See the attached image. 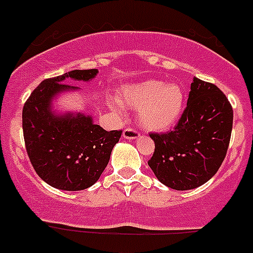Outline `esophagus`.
<instances>
[{
  "label": "esophagus",
  "mask_w": 253,
  "mask_h": 253,
  "mask_svg": "<svg viewBox=\"0 0 253 253\" xmlns=\"http://www.w3.org/2000/svg\"><path fill=\"white\" fill-rule=\"evenodd\" d=\"M122 136H124V138L126 139H136L139 137V133L137 129L132 128V127H127V128H125Z\"/></svg>",
  "instance_id": "obj_1"
}]
</instances>
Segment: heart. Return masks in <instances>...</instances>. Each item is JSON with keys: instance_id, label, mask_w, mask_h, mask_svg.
<instances>
[{"instance_id": "obj_1", "label": "heart", "mask_w": 253, "mask_h": 253, "mask_svg": "<svg viewBox=\"0 0 253 253\" xmlns=\"http://www.w3.org/2000/svg\"><path fill=\"white\" fill-rule=\"evenodd\" d=\"M122 105L138 110L139 124L149 131H166L175 125L184 106V92L176 84L146 80L124 87L120 94ZM117 109V105H114Z\"/></svg>"}]
</instances>
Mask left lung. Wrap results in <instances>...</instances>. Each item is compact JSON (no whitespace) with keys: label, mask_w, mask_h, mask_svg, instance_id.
Segmentation results:
<instances>
[{"label":"left lung","mask_w":253,"mask_h":253,"mask_svg":"<svg viewBox=\"0 0 253 253\" xmlns=\"http://www.w3.org/2000/svg\"><path fill=\"white\" fill-rule=\"evenodd\" d=\"M234 111L224 92L194 78L188 104L173 131L151 133L154 152L148 161L159 181L175 190L207 183L226 157Z\"/></svg>","instance_id":"1"}]
</instances>
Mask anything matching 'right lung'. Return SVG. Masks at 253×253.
<instances>
[{"label":"right lung","instance_id":"add662e5","mask_svg":"<svg viewBox=\"0 0 253 253\" xmlns=\"http://www.w3.org/2000/svg\"><path fill=\"white\" fill-rule=\"evenodd\" d=\"M97 73V69L73 70L43 80L23 106L22 127L29 161L37 174L53 188L75 192L94 185L120 141L122 131H105L90 116L51 111L55 95L79 90L65 84V79L89 82Z\"/></svg>","mask_w":253,"mask_h":253}]
</instances>
